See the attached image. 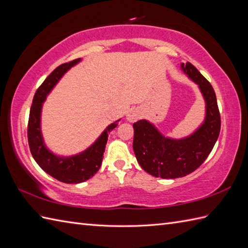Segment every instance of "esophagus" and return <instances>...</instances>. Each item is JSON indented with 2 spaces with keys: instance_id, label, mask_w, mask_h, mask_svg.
I'll return each mask as SVG.
<instances>
[{
  "instance_id": "1",
  "label": "esophagus",
  "mask_w": 248,
  "mask_h": 248,
  "mask_svg": "<svg viewBox=\"0 0 248 248\" xmlns=\"http://www.w3.org/2000/svg\"><path fill=\"white\" fill-rule=\"evenodd\" d=\"M140 116H141V112L139 108H132L129 110V113L127 115V119L130 121V123H134V121L140 118Z\"/></svg>"
}]
</instances>
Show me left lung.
<instances>
[{
	"instance_id": "8db88e82",
	"label": "left lung",
	"mask_w": 248,
	"mask_h": 248,
	"mask_svg": "<svg viewBox=\"0 0 248 248\" xmlns=\"http://www.w3.org/2000/svg\"><path fill=\"white\" fill-rule=\"evenodd\" d=\"M182 69L198 84L207 103L202 127L188 138L176 140L163 136L146 120L133 124V149L138 162L145 171L163 179L184 177L196 170L212 151L220 131V115L212 85L191 62L182 64Z\"/></svg>"
}]
</instances>
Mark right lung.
Listing matches in <instances>:
<instances>
[{"instance_id": "obj_1", "label": "right lung", "mask_w": 248, "mask_h": 248, "mask_svg": "<svg viewBox=\"0 0 248 248\" xmlns=\"http://www.w3.org/2000/svg\"><path fill=\"white\" fill-rule=\"evenodd\" d=\"M78 62L80 59L62 64L52 71L51 75L38 87L35 93L33 103H31L28 124V140L31 155L37 164L46 173L64 183H80L86 181L99 170L102 163L108 133L112 132L118 124V121L109 124L96 140V143L89 147L86 151L76 156L66 157V159L56 156L45 147L40 132L41 105L46 94L50 93L62 76Z\"/></svg>"}]
</instances>
